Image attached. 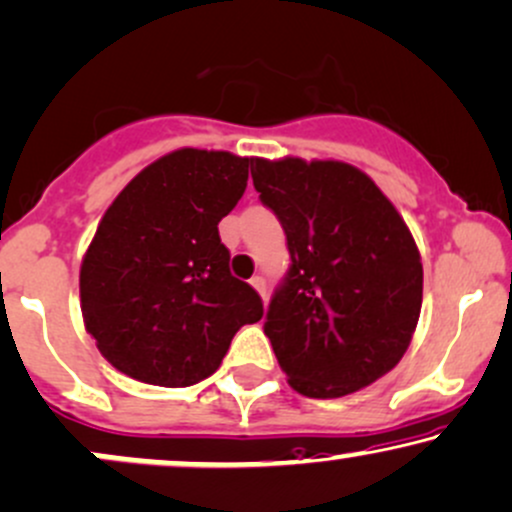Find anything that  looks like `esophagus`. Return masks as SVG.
<instances>
[{
    "label": "esophagus",
    "mask_w": 512,
    "mask_h": 512,
    "mask_svg": "<svg viewBox=\"0 0 512 512\" xmlns=\"http://www.w3.org/2000/svg\"><path fill=\"white\" fill-rule=\"evenodd\" d=\"M251 287H254V290L261 294L263 299H266V280L261 278V275H256V278H251Z\"/></svg>",
    "instance_id": "1"
}]
</instances>
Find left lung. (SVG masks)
Instances as JSON below:
<instances>
[{
    "instance_id": "left-lung-1",
    "label": "left lung",
    "mask_w": 512,
    "mask_h": 512,
    "mask_svg": "<svg viewBox=\"0 0 512 512\" xmlns=\"http://www.w3.org/2000/svg\"><path fill=\"white\" fill-rule=\"evenodd\" d=\"M251 177L292 258L263 326L287 383L318 400L371 386L407 352L422 311L410 227L347 162L251 158Z\"/></svg>"
}]
</instances>
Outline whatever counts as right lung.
I'll use <instances>...</instances> for the list:
<instances>
[{
	"instance_id": "1",
	"label": "right lung",
	"mask_w": 512,
	"mask_h": 512,
	"mask_svg": "<svg viewBox=\"0 0 512 512\" xmlns=\"http://www.w3.org/2000/svg\"><path fill=\"white\" fill-rule=\"evenodd\" d=\"M251 158L179 148L119 191L83 254V326L122 374L186 388L218 371L256 290L230 273L218 222L237 206Z\"/></svg>"
}]
</instances>
